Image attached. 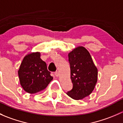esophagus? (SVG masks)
I'll use <instances>...</instances> for the list:
<instances>
[{
  "instance_id": "obj_1",
  "label": "esophagus",
  "mask_w": 123,
  "mask_h": 123,
  "mask_svg": "<svg viewBox=\"0 0 123 123\" xmlns=\"http://www.w3.org/2000/svg\"><path fill=\"white\" fill-rule=\"evenodd\" d=\"M55 75L56 77H58L59 75V73L58 71H56L55 73Z\"/></svg>"
}]
</instances>
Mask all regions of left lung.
Returning a JSON list of instances; mask_svg holds the SVG:
<instances>
[{
	"label": "left lung",
	"mask_w": 123,
	"mask_h": 123,
	"mask_svg": "<svg viewBox=\"0 0 123 123\" xmlns=\"http://www.w3.org/2000/svg\"><path fill=\"white\" fill-rule=\"evenodd\" d=\"M73 89L67 93L72 99H82L95 89L98 80V69L89 51L79 46L68 54Z\"/></svg>",
	"instance_id": "left-lung-1"
}]
</instances>
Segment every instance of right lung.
Returning <instances> with one entry per match:
<instances>
[{"label":"right lung","mask_w":123,"mask_h":123,"mask_svg":"<svg viewBox=\"0 0 123 123\" xmlns=\"http://www.w3.org/2000/svg\"><path fill=\"white\" fill-rule=\"evenodd\" d=\"M18 73L22 87L31 94L44 90L53 79L38 52L27 55L24 58Z\"/></svg>","instance_id":"1"}]
</instances>
